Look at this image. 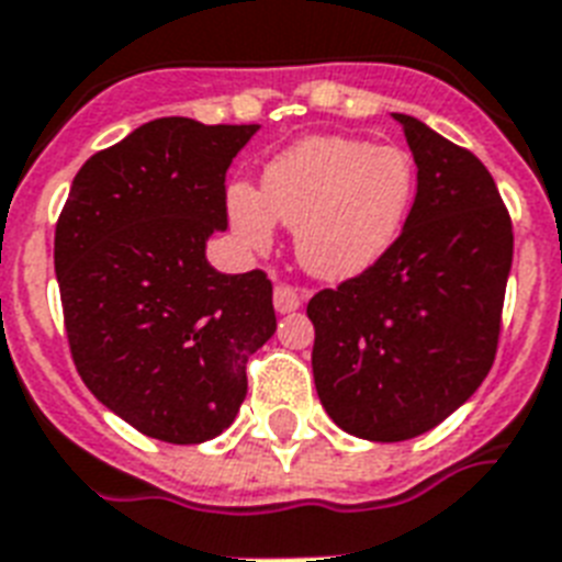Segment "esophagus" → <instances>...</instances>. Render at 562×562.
I'll return each mask as SVG.
<instances>
[{"label": "esophagus", "mask_w": 562, "mask_h": 562, "mask_svg": "<svg viewBox=\"0 0 562 562\" xmlns=\"http://www.w3.org/2000/svg\"><path fill=\"white\" fill-rule=\"evenodd\" d=\"M272 304H276L278 313H293V310L302 307V295L295 293L293 286L278 284L276 293H272Z\"/></svg>", "instance_id": "1"}]
</instances>
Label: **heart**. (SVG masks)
<instances>
[{"instance_id": "heart-1", "label": "heart", "mask_w": 562, "mask_h": 562, "mask_svg": "<svg viewBox=\"0 0 562 562\" xmlns=\"http://www.w3.org/2000/svg\"><path fill=\"white\" fill-rule=\"evenodd\" d=\"M415 191V159L403 147L310 136L269 161L258 194L228 188L226 209L235 235L255 252L272 246L278 220L293 228L310 276L348 281L392 249Z\"/></svg>"}]
</instances>
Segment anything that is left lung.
Returning <instances> with one entry per match:
<instances>
[{
  "instance_id": "obj_1",
  "label": "left lung",
  "mask_w": 562,
  "mask_h": 562,
  "mask_svg": "<svg viewBox=\"0 0 562 562\" xmlns=\"http://www.w3.org/2000/svg\"><path fill=\"white\" fill-rule=\"evenodd\" d=\"M417 165L401 237L374 267L310 299L313 380L334 424L408 441L464 406L496 357L514 228L470 150L394 112Z\"/></svg>"
}]
</instances>
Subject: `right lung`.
Wrapping results in <instances>:
<instances>
[{
	"mask_svg": "<svg viewBox=\"0 0 562 562\" xmlns=\"http://www.w3.org/2000/svg\"><path fill=\"white\" fill-rule=\"evenodd\" d=\"M258 124L156 119L78 170L54 272L80 380L147 438H217L246 397V362L276 334L272 284L226 276V170Z\"/></svg>",
	"mask_w": 562,
	"mask_h": 562,
	"instance_id": "add662e5",
	"label": "right lung"
}]
</instances>
